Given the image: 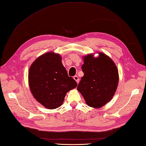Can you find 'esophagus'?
<instances>
[{
	"label": "esophagus",
	"mask_w": 146,
	"mask_h": 146,
	"mask_svg": "<svg viewBox=\"0 0 146 146\" xmlns=\"http://www.w3.org/2000/svg\"><path fill=\"white\" fill-rule=\"evenodd\" d=\"M73 78H74V80L76 81V83H79V78H78L77 76H73Z\"/></svg>",
	"instance_id": "esophagus-1"
}]
</instances>
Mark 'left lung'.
<instances>
[{
  "mask_svg": "<svg viewBox=\"0 0 146 146\" xmlns=\"http://www.w3.org/2000/svg\"><path fill=\"white\" fill-rule=\"evenodd\" d=\"M98 57L88 54L83 57L81 66L84 76L77 89L88 106L100 108L113 98L118 84V71L113 61L99 52Z\"/></svg>",
  "mask_w": 146,
  "mask_h": 146,
  "instance_id": "1",
  "label": "left lung"
}]
</instances>
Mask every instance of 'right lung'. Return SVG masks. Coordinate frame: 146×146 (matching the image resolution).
<instances>
[{"label":"right lung","instance_id":"obj_1","mask_svg":"<svg viewBox=\"0 0 146 146\" xmlns=\"http://www.w3.org/2000/svg\"><path fill=\"white\" fill-rule=\"evenodd\" d=\"M28 81L35 99L48 109L61 106L66 93L77 86L62 65L61 56L52 52L39 56L32 63Z\"/></svg>","mask_w":146,"mask_h":146}]
</instances>
